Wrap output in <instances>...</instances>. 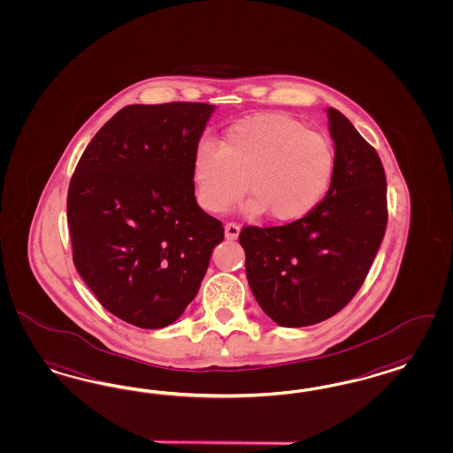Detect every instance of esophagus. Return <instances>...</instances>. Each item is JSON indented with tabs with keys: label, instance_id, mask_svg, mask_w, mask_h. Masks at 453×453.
<instances>
[{
	"label": "esophagus",
	"instance_id": "esophagus-1",
	"mask_svg": "<svg viewBox=\"0 0 453 453\" xmlns=\"http://www.w3.org/2000/svg\"><path fill=\"white\" fill-rule=\"evenodd\" d=\"M238 234H240V225H236L234 221H228L225 225V236H226V240H236Z\"/></svg>",
	"mask_w": 453,
	"mask_h": 453
}]
</instances>
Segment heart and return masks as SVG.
Instances as JSON below:
<instances>
[{
  "mask_svg": "<svg viewBox=\"0 0 453 453\" xmlns=\"http://www.w3.org/2000/svg\"><path fill=\"white\" fill-rule=\"evenodd\" d=\"M335 173L333 142L285 114H258L225 131L219 148L200 141L193 151L195 196L206 213L228 211L247 191V213L296 221L314 211Z\"/></svg>",
  "mask_w": 453,
  "mask_h": 453,
  "instance_id": "heart-1",
  "label": "heart"
}]
</instances>
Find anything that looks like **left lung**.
I'll use <instances>...</instances> for the list:
<instances>
[{
    "label": "left lung",
    "mask_w": 453,
    "mask_h": 453,
    "mask_svg": "<svg viewBox=\"0 0 453 453\" xmlns=\"http://www.w3.org/2000/svg\"><path fill=\"white\" fill-rule=\"evenodd\" d=\"M335 173L314 211L280 226H245L251 292L268 318L303 327L333 318L361 288L388 223L386 174L376 150L337 109H327Z\"/></svg>",
    "instance_id": "1"
}]
</instances>
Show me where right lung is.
<instances>
[{
  "mask_svg": "<svg viewBox=\"0 0 453 453\" xmlns=\"http://www.w3.org/2000/svg\"><path fill=\"white\" fill-rule=\"evenodd\" d=\"M213 111L203 102L127 105L94 135L70 180L75 268L102 307L135 327L180 318L225 238L191 178Z\"/></svg>",
  "mask_w": 453,
  "mask_h": 453,
  "instance_id": "1",
  "label": "right lung"
}]
</instances>
